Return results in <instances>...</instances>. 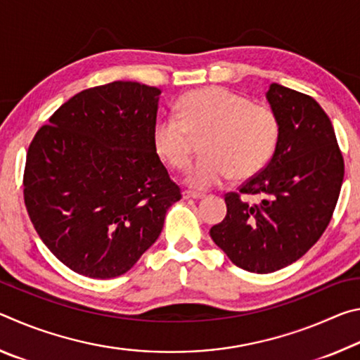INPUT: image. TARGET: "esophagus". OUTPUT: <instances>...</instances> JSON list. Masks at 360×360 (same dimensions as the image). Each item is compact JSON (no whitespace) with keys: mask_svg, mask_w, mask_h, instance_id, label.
Instances as JSON below:
<instances>
[{"mask_svg":"<svg viewBox=\"0 0 360 360\" xmlns=\"http://www.w3.org/2000/svg\"><path fill=\"white\" fill-rule=\"evenodd\" d=\"M182 197H184L186 200H200V198H203L205 195L198 193V192H192V191H184L182 192Z\"/></svg>","mask_w":360,"mask_h":360,"instance_id":"esophagus-1","label":"esophagus"}]
</instances>
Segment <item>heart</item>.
Returning a JSON list of instances; mask_svg holds the SVG:
<instances>
[{
    "mask_svg": "<svg viewBox=\"0 0 360 360\" xmlns=\"http://www.w3.org/2000/svg\"><path fill=\"white\" fill-rule=\"evenodd\" d=\"M179 119L160 117L152 141L157 154L174 168L192 160V136L206 135L205 157L188 169L186 184L206 191L229 181L251 178L275 152L279 122L266 105L251 103L246 96L217 85L186 94L178 103Z\"/></svg>",
    "mask_w": 360,
    "mask_h": 360,
    "instance_id": "obj_1",
    "label": "heart"
}]
</instances>
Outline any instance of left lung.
Here are the masks:
<instances>
[{
    "label": "left lung",
    "mask_w": 360,
    "mask_h": 360,
    "mask_svg": "<svg viewBox=\"0 0 360 360\" xmlns=\"http://www.w3.org/2000/svg\"><path fill=\"white\" fill-rule=\"evenodd\" d=\"M265 96L279 122L278 143L268 165L240 187L262 200L249 205L227 193V216L210 230L236 266L260 275L294 264L321 238L345 176L332 122L318 101L279 84Z\"/></svg>",
    "instance_id": "8db88e82"
}]
</instances>
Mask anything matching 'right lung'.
<instances>
[{"instance_id":"obj_1","label":"right lung","mask_w":360,"mask_h":360,"mask_svg":"<svg viewBox=\"0 0 360 360\" xmlns=\"http://www.w3.org/2000/svg\"><path fill=\"white\" fill-rule=\"evenodd\" d=\"M160 94L130 81L82 90L30 144L28 216L49 251L79 275L129 271L182 197L152 141Z\"/></svg>"}]
</instances>
